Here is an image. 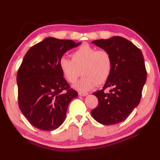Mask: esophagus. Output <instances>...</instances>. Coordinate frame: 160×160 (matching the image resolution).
<instances>
[{
	"label": "esophagus",
	"instance_id": "esophagus-1",
	"mask_svg": "<svg viewBox=\"0 0 160 160\" xmlns=\"http://www.w3.org/2000/svg\"><path fill=\"white\" fill-rule=\"evenodd\" d=\"M78 94H79L80 96L85 97V96H87V95H88V93H87V92H79V93H78Z\"/></svg>",
	"mask_w": 160,
	"mask_h": 160
}]
</instances>
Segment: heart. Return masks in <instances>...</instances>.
I'll return each instance as SVG.
<instances>
[{
  "instance_id": "heart-1",
  "label": "heart",
  "mask_w": 160,
  "mask_h": 160,
  "mask_svg": "<svg viewBox=\"0 0 160 160\" xmlns=\"http://www.w3.org/2000/svg\"><path fill=\"white\" fill-rule=\"evenodd\" d=\"M72 60L63 56L59 66L64 78L74 83L80 75L83 77L73 86L80 92H88L97 85H102L109 78L112 72V60L110 53L105 50H97L84 44L71 54Z\"/></svg>"
}]
</instances>
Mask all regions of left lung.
<instances>
[{"label": "left lung", "instance_id": "1", "mask_svg": "<svg viewBox=\"0 0 160 160\" xmlns=\"http://www.w3.org/2000/svg\"><path fill=\"white\" fill-rule=\"evenodd\" d=\"M92 43L110 53L112 68L102 90L92 93L99 104L91 114L99 123L113 125L126 120L139 104L147 79L144 58L125 38L116 36ZM107 87L111 88L109 93L104 92Z\"/></svg>", "mask_w": 160, "mask_h": 160}]
</instances>
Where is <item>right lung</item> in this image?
Returning a JSON list of instances; mask_svg holds the SVG:
<instances>
[{
	"mask_svg": "<svg viewBox=\"0 0 160 160\" xmlns=\"http://www.w3.org/2000/svg\"><path fill=\"white\" fill-rule=\"evenodd\" d=\"M70 39L46 38L25 54L17 75L19 108L41 131H53L64 122L69 103L78 96L63 78L59 61L79 46Z\"/></svg>",
	"mask_w": 160,
	"mask_h": 160,
	"instance_id": "1",
	"label": "right lung"
}]
</instances>
